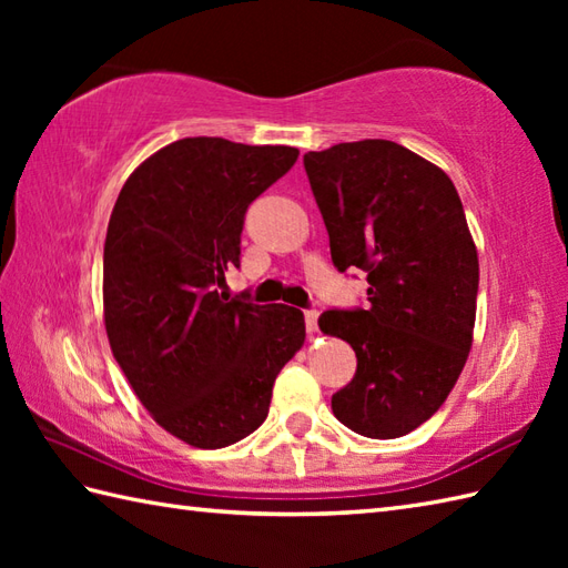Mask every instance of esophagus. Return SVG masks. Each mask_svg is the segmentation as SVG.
<instances>
[{
    "label": "esophagus",
    "instance_id": "34e87169",
    "mask_svg": "<svg viewBox=\"0 0 568 568\" xmlns=\"http://www.w3.org/2000/svg\"><path fill=\"white\" fill-rule=\"evenodd\" d=\"M317 320H320V312L317 310H307L305 312V327L310 334L317 332Z\"/></svg>",
    "mask_w": 568,
    "mask_h": 568
}]
</instances>
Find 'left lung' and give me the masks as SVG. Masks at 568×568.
<instances>
[{"mask_svg":"<svg viewBox=\"0 0 568 568\" xmlns=\"http://www.w3.org/2000/svg\"><path fill=\"white\" fill-rule=\"evenodd\" d=\"M339 271L368 273L366 310H327L320 329L352 344L354 381L334 417L371 439L405 437L449 397L474 344L478 251L439 165L385 139L305 153Z\"/></svg>","mask_w":568,"mask_h":568,"instance_id":"obj_1","label":"left lung"}]
</instances>
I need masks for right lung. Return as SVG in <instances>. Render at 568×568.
<instances>
[{
    "label": "right lung",
    "instance_id": "1",
    "mask_svg": "<svg viewBox=\"0 0 568 568\" xmlns=\"http://www.w3.org/2000/svg\"><path fill=\"white\" fill-rule=\"evenodd\" d=\"M291 146L195 136L149 155L106 226L104 329L141 405L173 437L222 449L261 427L305 344L287 305L224 303L248 204L295 165Z\"/></svg>",
    "mask_w": 568,
    "mask_h": 568
}]
</instances>
